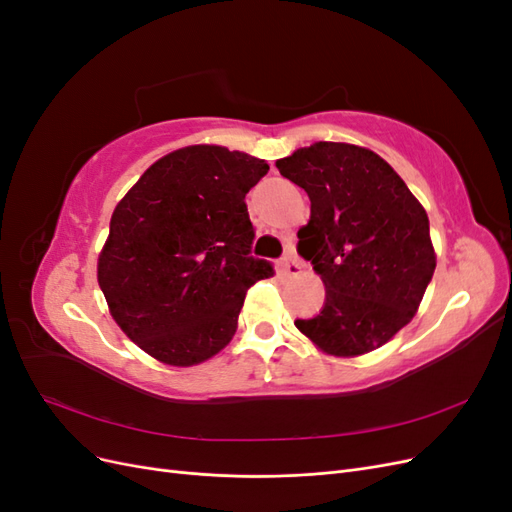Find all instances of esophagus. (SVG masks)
I'll list each match as a JSON object with an SVG mask.
<instances>
[{
	"label": "esophagus",
	"instance_id": "obj_1",
	"mask_svg": "<svg viewBox=\"0 0 512 512\" xmlns=\"http://www.w3.org/2000/svg\"><path fill=\"white\" fill-rule=\"evenodd\" d=\"M301 269H303V265L294 256H286L280 260V271L286 277H297L301 273Z\"/></svg>",
	"mask_w": 512,
	"mask_h": 512
}]
</instances>
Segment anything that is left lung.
Instances as JSON below:
<instances>
[{
	"mask_svg": "<svg viewBox=\"0 0 512 512\" xmlns=\"http://www.w3.org/2000/svg\"><path fill=\"white\" fill-rule=\"evenodd\" d=\"M275 166L312 203L299 254L327 290L322 312L294 327L339 359L384 346L414 318L436 271L427 211L389 162L359 145L320 141Z\"/></svg>",
	"mask_w": 512,
	"mask_h": 512,
	"instance_id": "8db88e82",
	"label": "left lung"
}]
</instances>
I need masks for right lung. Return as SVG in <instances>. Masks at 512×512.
I'll return each mask as SVG.
<instances>
[{
	"label": "right lung",
	"mask_w": 512,
	"mask_h": 512,
	"mask_svg": "<svg viewBox=\"0 0 512 512\" xmlns=\"http://www.w3.org/2000/svg\"><path fill=\"white\" fill-rule=\"evenodd\" d=\"M269 164L220 145L153 162L113 215L98 256L108 312L153 359L192 367L228 346L245 292L273 275L250 256L245 194Z\"/></svg>",
	"instance_id": "obj_1"
}]
</instances>
